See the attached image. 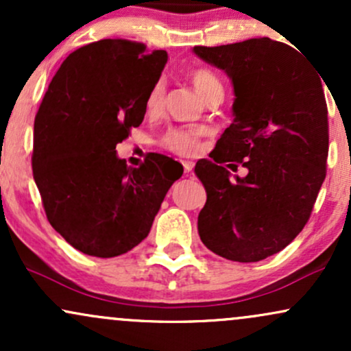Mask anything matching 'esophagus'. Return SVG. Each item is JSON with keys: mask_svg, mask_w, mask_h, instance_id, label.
<instances>
[{"mask_svg": "<svg viewBox=\"0 0 351 351\" xmlns=\"http://www.w3.org/2000/svg\"><path fill=\"white\" fill-rule=\"evenodd\" d=\"M193 167H195V163H193V162H183L184 173H191L193 171Z\"/></svg>", "mask_w": 351, "mask_h": 351, "instance_id": "1", "label": "esophagus"}]
</instances>
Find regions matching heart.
I'll return each mask as SVG.
<instances>
[{
    "label": "heart",
    "instance_id": "heart-1",
    "mask_svg": "<svg viewBox=\"0 0 351 351\" xmlns=\"http://www.w3.org/2000/svg\"><path fill=\"white\" fill-rule=\"evenodd\" d=\"M189 80L193 82V86L196 87V90L199 92V95L206 102L216 97H224V86L223 80L217 77L213 71L204 69V67H198V69H193L189 72ZM165 102V82L162 79L156 80L153 84L150 92H148L147 100H145V108H147V114L155 115L162 110ZM206 135V130L199 127H175L167 130L160 138V145L165 150L176 153L181 156H189L195 155L199 148L201 138Z\"/></svg>",
    "mask_w": 351,
    "mask_h": 351
}]
</instances>
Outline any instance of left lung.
Returning <instances> with one entry per match:
<instances>
[{
  "label": "left lung",
  "mask_w": 351,
  "mask_h": 351,
  "mask_svg": "<svg viewBox=\"0 0 351 351\" xmlns=\"http://www.w3.org/2000/svg\"><path fill=\"white\" fill-rule=\"evenodd\" d=\"M234 86V120L195 171L206 189L198 232L209 251L237 263L277 254L307 224L327 175L328 110L322 74L269 38L196 46ZM228 163L248 170L228 178Z\"/></svg>",
  "instance_id": "left-lung-1"
}]
</instances>
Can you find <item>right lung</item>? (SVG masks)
I'll use <instances>...</instances> for the list:
<instances>
[{"label":"right lung","mask_w":351,"mask_h":351,"mask_svg":"<svg viewBox=\"0 0 351 351\" xmlns=\"http://www.w3.org/2000/svg\"><path fill=\"white\" fill-rule=\"evenodd\" d=\"M167 51L102 39L67 56L34 119L33 176L47 221L72 247L115 257L138 245L183 167L147 153L136 168L117 156L143 122Z\"/></svg>","instance_id":"1"}]
</instances>
